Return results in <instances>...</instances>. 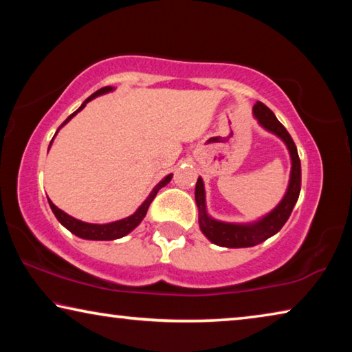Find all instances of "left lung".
<instances>
[{"label":"left lung","instance_id":"8db88e82","mask_svg":"<svg viewBox=\"0 0 352 352\" xmlns=\"http://www.w3.org/2000/svg\"><path fill=\"white\" fill-rule=\"evenodd\" d=\"M253 115L258 119V122L262 127L279 136V138L284 141V144L287 146L292 160L289 186L287 190H285L283 200L279 201V205L275 210L267 214V216L256 220L253 223H228L212 219L210 214L206 212L205 186L204 180L199 177L197 184H195V204H197L199 208L200 230L208 239L220 247L245 248L258 245V243L267 241L273 234H276L278 231L283 228L284 223L287 222L292 210H294L296 200L300 197L301 163L294 140H292V136L289 135L283 124L278 121L275 113H273L267 105L262 102H256V105L253 107Z\"/></svg>","mask_w":352,"mask_h":352}]
</instances>
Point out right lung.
<instances>
[{
    "instance_id": "obj_1",
    "label": "right lung",
    "mask_w": 352,
    "mask_h": 352,
    "mask_svg": "<svg viewBox=\"0 0 352 352\" xmlns=\"http://www.w3.org/2000/svg\"><path fill=\"white\" fill-rule=\"evenodd\" d=\"M113 91V87H104L100 88V90H98L96 93H93L90 98H88L85 102H83L79 109H77L73 115L67 118V121H65L60 127L62 129L65 124H67L71 118L76 116L77 113H79L83 107H85L88 102H90L91 99L100 96V94H105V93H110ZM58 132V130H57ZM56 132V133H57ZM51 146V144H50ZM172 178V174H169L168 177H164L162 182H160L157 186H155L152 189V192L148 194V197L142 201V205L136 210L132 216H129L126 219H121V220H116V222H110V223H104V225H99V223H87V222H82V220H77L74 217L68 216L67 212H63L62 210H58V208L52 204V201L47 199V201H50V206L52 212H54V216L57 217L58 222H60L65 228L69 230L71 233L76 234L77 237H82V239H88V241H115V239H119V237H124L126 234H129L130 231H133L136 226H138L141 223V220L146 217L147 214V210H148V205L152 204V200L155 199V195H157V192L160 189H162L163 186H166L170 182Z\"/></svg>"
}]
</instances>
